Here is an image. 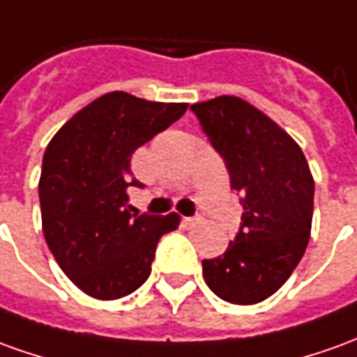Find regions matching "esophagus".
<instances>
[{
  "mask_svg": "<svg viewBox=\"0 0 357 357\" xmlns=\"http://www.w3.org/2000/svg\"><path fill=\"white\" fill-rule=\"evenodd\" d=\"M181 222H183L185 226H189V228H193V226H197V224H201L203 218H201V216H185Z\"/></svg>",
  "mask_w": 357,
  "mask_h": 357,
  "instance_id": "34e87169",
  "label": "esophagus"
}]
</instances>
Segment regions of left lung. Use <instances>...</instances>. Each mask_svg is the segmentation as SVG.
I'll return each mask as SVG.
<instances>
[{"label":"left lung","instance_id":"left-lung-1","mask_svg":"<svg viewBox=\"0 0 357 357\" xmlns=\"http://www.w3.org/2000/svg\"><path fill=\"white\" fill-rule=\"evenodd\" d=\"M203 133L220 154L243 206L224 255L204 259V282L224 301L251 305L273 296L305 253L315 183L288 133L236 96L193 104Z\"/></svg>","mask_w":357,"mask_h":357}]
</instances>
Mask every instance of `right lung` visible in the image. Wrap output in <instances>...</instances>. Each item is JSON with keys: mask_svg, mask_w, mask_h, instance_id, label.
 I'll list each match as a JSON object with an SVG mask.
<instances>
[{"mask_svg": "<svg viewBox=\"0 0 357 357\" xmlns=\"http://www.w3.org/2000/svg\"><path fill=\"white\" fill-rule=\"evenodd\" d=\"M187 104L108 92L77 112L50 141L40 174L42 230L57 265L84 294L118 300L143 286L176 213L133 214L131 154L178 121Z\"/></svg>", "mask_w": 357, "mask_h": 357, "instance_id": "1", "label": "right lung"}]
</instances>
